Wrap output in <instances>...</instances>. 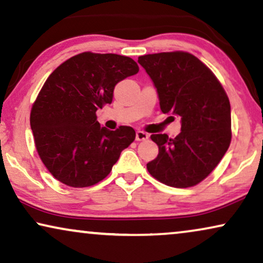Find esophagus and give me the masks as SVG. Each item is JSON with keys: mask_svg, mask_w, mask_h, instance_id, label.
Here are the masks:
<instances>
[{"mask_svg": "<svg viewBox=\"0 0 263 263\" xmlns=\"http://www.w3.org/2000/svg\"><path fill=\"white\" fill-rule=\"evenodd\" d=\"M149 138V135L144 131H137L136 132V139L137 141H146Z\"/></svg>", "mask_w": 263, "mask_h": 263, "instance_id": "obj_1", "label": "esophagus"}]
</instances>
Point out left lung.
<instances>
[{
    "mask_svg": "<svg viewBox=\"0 0 263 263\" xmlns=\"http://www.w3.org/2000/svg\"><path fill=\"white\" fill-rule=\"evenodd\" d=\"M138 64L156 87L161 111L180 117L181 122L176 138L152 135L159 155L146 168L168 186H194L211 174L230 146L229 97L211 69L189 52L139 56Z\"/></svg>",
    "mask_w": 263,
    "mask_h": 263,
    "instance_id": "left-lung-1",
    "label": "left lung"
}]
</instances>
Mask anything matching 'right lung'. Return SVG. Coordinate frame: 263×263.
Listing matches in <instances>:
<instances>
[{"label":"right lung","instance_id":"right-lung-1","mask_svg":"<svg viewBox=\"0 0 263 263\" xmlns=\"http://www.w3.org/2000/svg\"><path fill=\"white\" fill-rule=\"evenodd\" d=\"M127 56L82 52L61 64L45 80L31 110L38 155L54 178L72 187L95 185L110 173L135 129L102 127L96 111L111 103L115 85L137 74Z\"/></svg>","mask_w":263,"mask_h":263}]
</instances>
